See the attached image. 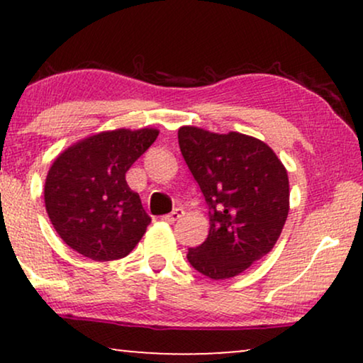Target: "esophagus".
Masks as SVG:
<instances>
[{"label": "esophagus", "mask_w": 363, "mask_h": 363, "mask_svg": "<svg viewBox=\"0 0 363 363\" xmlns=\"http://www.w3.org/2000/svg\"><path fill=\"white\" fill-rule=\"evenodd\" d=\"M185 215V211L182 210V208H177V210H173L172 213H168V215H165L162 218L163 221H167V223H175V221H178L180 220V218Z\"/></svg>", "instance_id": "1"}]
</instances>
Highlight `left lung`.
<instances>
[{
	"mask_svg": "<svg viewBox=\"0 0 363 363\" xmlns=\"http://www.w3.org/2000/svg\"><path fill=\"white\" fill-rule=\"evenodd\" d=\"M178 143L210 216L208 238L188 261L211 279L235 277L279 240L289 213L286 167L267 143L240 132L185 125Z\"/></svg>",
	"mask_w": 363,
	"mask_h": 363,
	"instance_id": "8db88e82",
	"label": "left lung"
}]
</instances>
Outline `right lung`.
<instances>
[{"label":"right lung","mask_w":363,"mask_h":363,"mask_svg":"<svg viewBox=\"0 0 363 363\" xmlns=\"http://www.w3.org/2000/svg\"><path fill=\"white\" fill-rule=\"evenodd\" d=\"M157 137L150 127L117 128L59 153L44 183V203L69 247L94 261H113L138 245L152 220L125 173Z\"/></svg>","instance_id":"add662e5"}]
</instances>
